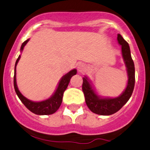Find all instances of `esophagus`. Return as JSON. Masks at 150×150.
<instances>
[{"mask_svg": "<svg viewBox=\"0 0 150 150\" xmlns=\"http://www.w3.org/2000/svg\"><path fill=\"white\" fill-rule=\"evenodd\" d=\"M77 69H78L79 72L83 71L86 69L85 65L83 64H78V66H77Z\"/></svg>", "mask_w": 150, "mask_h": 150, "instance_id": "1", "label": "esophagus"}]
</instances>
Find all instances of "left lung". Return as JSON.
<instances>
[{
	"label": "left lung",
	"mask_w": 150,
	"mask_h": 150,
	"mask_svg": "<svg viewBox=\"0 0 150 150\" xmlns=\"http://www.w3.org/2000/svg\"><path fill=\"white\" fill-rule=\"evenodd\" d=\"M117 41L122 47V57L128 75L127 85L123 93L119 97L114 98H102L95 93L86 77L83 78L82 90L85 96L86 103L92 112L98 115H110L118 111L128 101L134 90L135 81L134 65L131 57L129 45L120 34L117 35Z\"/></svg>",
	"instance_id": "obj_1"
}]
</instances>
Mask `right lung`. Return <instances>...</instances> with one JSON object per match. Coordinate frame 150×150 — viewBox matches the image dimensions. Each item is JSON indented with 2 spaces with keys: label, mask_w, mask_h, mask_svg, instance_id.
Returning a JSON list of instances; mask_svg holds the SVG:
<instances>
[{
  "label": "right lung",
  "mask_w": 150,
  "mask_h": 150,
  "mask_svg": "<svg viewBox=\"0 0 150 150\" xmlns=\"http://www.w3.org/2000/svg\"><path fill=\"white\" fill-rule=\"evenodd\" d=\"M29 40H27L22 44V46L21 47V50L23 51V48L25 46ZM21 56L18 57L17 59L16 65H15V72H14V88L16 91L17 95L21 102L25 105V107L30 110V111L33 112V113L37 114V115H51V114L54 113L59 109V108L61 105L62 102V98H63L64 92L65 91L69 83L70 79L74 75L76 74L77 71L76 69H73L70 71L69 73L65 74L60 80L59 86L57 87L56 91L53 94V96L47 100H43L40 102H34L32 100H28L25 96L22 95V93L18 90V86L16 83V66L18 64V62L19 61Z\"/></svg>",
  "instance_id": "right-lung-1"
}]
</instances>
